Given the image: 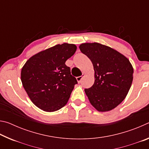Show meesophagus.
I'll return each mask as SVG.
<instances>
[{"label": "esophagus", "mask_w": 149, "mask_h": 149, "mask_svg": "<svg viewBox=\"0 0 149 149\" xmlns=\"http://www.w3.org/2000/svg\"><path fill=\"white\" fill-rule=\"evenodd\" d=\"M84 76H85V74H83L82 75H81V76H79V77H77L76 78L77 82L79 83H79H81V79H83V77H84Z\"/></svg>", "instance_id": "34e87169"}]
</instances>
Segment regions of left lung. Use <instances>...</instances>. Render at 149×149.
<instances>
[{"label": "left lung", "instance_id": "8db88e82", "mask_svg": "<svg viewBox=\"0 0 149 149\" xmlns=\"http://www.w3.org/2000/svg\"><path fill=\"white\" fill-rule=\"evenodd\" d=\"M79 49L94 68V84L85 89L90 103L99 112L112 110L125 99L132 86V64L116 50L99 42L82 43Z\"/></svg>", "mask_w": 149, "mask_h": 149}]
</instances>
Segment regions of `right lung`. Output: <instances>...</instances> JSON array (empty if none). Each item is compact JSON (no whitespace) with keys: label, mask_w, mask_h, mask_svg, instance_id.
<instances>
[{"label":"right lung","mask_w":149,"mask_h":149,"mask_svg":"<svg viewBox=\"0 0 149 149\" xmlns=\"http://www.w3.org/2000/svg\"><path fill=\"white\" fill-rule=\"evenodd\" d=\"M76 49L74 44H58L34 54L25 63L21 81L37 107L51 112L67 104L77 81L65 62Z\"/></svg>","instance_id":"add662e5"}]
</instances>
